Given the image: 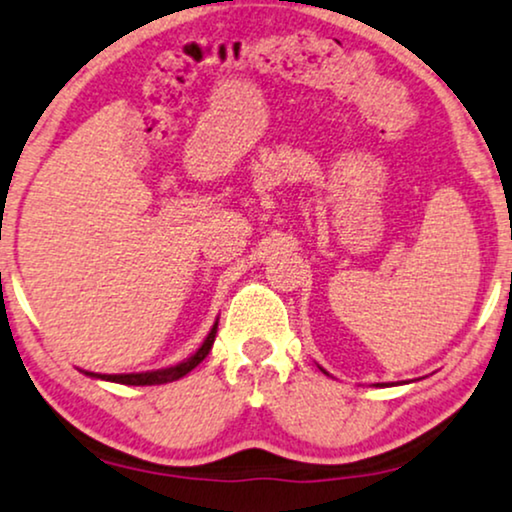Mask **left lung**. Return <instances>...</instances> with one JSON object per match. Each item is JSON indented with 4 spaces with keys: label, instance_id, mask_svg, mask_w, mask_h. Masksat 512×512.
<instances>
[{
    "label": "left lung",
    "instance_id": "8db88e82",
    "mask_svg": "<svg viewBox=\"0 0 512 512\" xmlns=\"http://www.w3.org/2000/svg\"><path fill=\"white\" fill-rule=\"evenodd\" d=\"M322 372H324V369H322ZM381 386H384V384H381Z\"/></svg>",
    "mask_w": 512,
    "mask_h": 512
}]
</instances>
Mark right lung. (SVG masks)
<instances>
[{"label":"right lung","mask_w":512,"mask_h":512,"mask_svg":"<svg viewBox=\"0 0 512 512\" xmlns=\"http://www.w3.org/2000/svg\"><path fill=\"white\" fill-rule=\"evenodd\" d=\"M217 326L219 322H214L212 331H209L202 346L195 350L188 360L178 362L174 367H164V369H152V372H135V374H95V372H85L92 379H102V381H114V384H126V386H157V384H169V381H176L181 377H186L190 369H195L205 360L209 350H212L214 336H217Z\"/></svg>","instance_id":"right-lung-1"}]
</instances>
